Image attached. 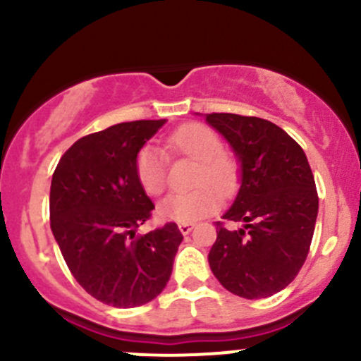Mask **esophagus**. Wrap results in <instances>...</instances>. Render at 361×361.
<instances>
[{"instance_id":"obj_1","label":"esophagus","mask_w":361,"mask_h":361,"mask_svg":"<svg viewBox=\"0 0 361 361\" xmlns=\"http://www.w3.org/2000/svg\"><path fill=\"white\" fill-rule=\"evenodd\" d=\"M178 228H180V232H181V234H183V235H187L188 232H190L192 228H194V225H192V224H180V225H178Z\"/></svg>"}]
</instances>
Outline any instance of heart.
<instances>
[{
    "label": "heart",
    "mask_w": 361,
    "mask_h": 361,
    "mask_svg": "<svg viewBox=\"0 0 361 361\" xmlns=\"http://www.w3.org/2000/svg\"><path fill=\"white\" fill-rule=\"evenodd\" d=\"M178 154L199 162L192 194H171L160 202L159 214L164 220L194 224L213 213L220 195L231 194L235 187V162L221 152V140L204 123H187L174 130L167 140ZM136 173L141 187L150 195H159L166 187V157L155 147H145L137 154Z\"/></svg>",
    "instance_id": "obj_1"
}]
</instances>
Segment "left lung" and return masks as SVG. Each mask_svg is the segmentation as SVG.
<instances>
[{"label":"left lung","mask_w":361,"mask_h":361,"mask_svg":"<svg viewBox=\"0 0 361 361\" xmlns=\"http://www.w3.org/2000/svg\"><path fill=\"white\" fill-rule=\"evenodd\" d=\"M204 118L239 162L238 195L221 218L243 224L227 231L218 221L209 267L238 297H271L298 274L314 234L318 194L307 157L269 120L234 113H206Z\"/></svg>","instance_id":"8db88e82"}]
</instances>
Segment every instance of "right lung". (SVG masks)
Listing matches in <instances>:
<instances>
[{
  "instance_id": "obj_1",
  "label": "right lung",
  "mask_w": 361,
  "mask_h": 361,
  "mask_svg": "<svg viewBox=\"0 0 361 361\" xmlns=\"http://www.w3.org/2000/svg\"><path fill=\"white\" fill-rule=\"evenodd\" d=\"M166 120L123 122L80 137L50 185V228L73 278L103 304L129 309L166 288L183 241L176 224L136 238L154 202L136 160Z\"/></svg>"
}]
</instances>
